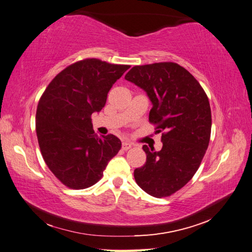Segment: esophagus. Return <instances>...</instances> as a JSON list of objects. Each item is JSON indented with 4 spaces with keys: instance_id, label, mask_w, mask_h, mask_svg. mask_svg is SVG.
<instances>
[{
    "instance_id": "1",
    "label": "esophagus",
    "mask_w": 252,
    "mask_h": 252,
    "mask_svg": "<svg viewBox=\"0 0 252 252\" xmlns=\"http://www.w3.org/2000/svg\"><path fill=\"white\" fill-rule=\"evenodd\" d=\"M133 146V144H131L130 142H123L122 143V149L123 151H127V149H130Z\"/></svg>"
}]
</instances>
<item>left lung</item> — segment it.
I'll use <instances>...</instances> for the list:
<instances>
[{
	"instance_id": "left-lung-1",
	"label": "left lung",
	"mask_w": 252,
	"mask_h": 252,
	"mask_svg": "<svg viewBox=\"0 0 252 252\" xmlns=\"http://www.w3.org/2000/svg\"><path fill=\"white\" fill-rule=\"evenodd\" d=\"M125 79L152 100L149 122L163 144L160 152L143 146L146 162L134 170V179L151 196L169 197L191 180L206 154L211 135L208 96L191 73L171 62L134 66Z\"/></svg>"
}]
</instances>
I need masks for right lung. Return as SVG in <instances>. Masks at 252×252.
I'll return each instance as SVG.
<instances>
[{"label": "right lung", "instance_id": "1", "mask_svg": "<svg viewBox=\"0 0 252 252\" xmlns=\"http://www.w3.org/2000/svg\"><path fill=\"white\" fill-rule=\"evenodd\" d=\"M129 68L97 58L79 61L58 73L41 96L35 115L40 151L53 174L69 189L97 183L120 151L117 136L95 134L91 116L103 109L112 84Z\"/></svg>", "mask_w": 252, "mask_h": 252}]
</instances>
